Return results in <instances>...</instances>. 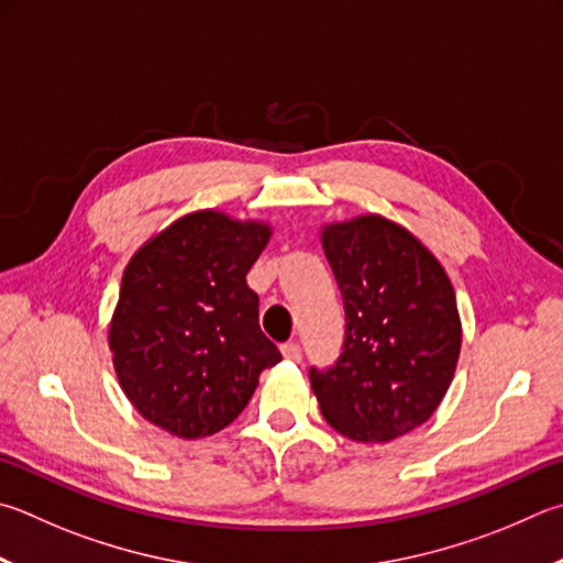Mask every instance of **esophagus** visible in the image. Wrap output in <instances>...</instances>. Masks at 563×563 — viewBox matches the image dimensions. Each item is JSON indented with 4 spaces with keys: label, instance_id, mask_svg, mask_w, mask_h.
Masks as SVG:
<instances>
[{
    "label": "esophagus",
    "instance_id": "34e87169",
    "mask_svg": "<svg viewBox=\"0 0 563 563\" xmlns=\"http://www.w3.org/2000/svg\"><path fill=\"white\" fill-rule=\"evenodd\" d=\"M283 356L285 360H290V362H302V350H300V344L298 342H288V344H283Z\"/></svg>",
    "mask_w": 563,
    "mask_h": 563
}]
</instances>
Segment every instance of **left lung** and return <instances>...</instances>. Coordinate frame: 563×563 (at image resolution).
<instances>
[{
  "label": "left lung",
  "instance_id": "8db88e82",
  "mask_svg": "<svg viewBox=\"0 0 563 563\" xmlns=\"http://www.w3.org/2000/svg\"><path fill=\"white\" fill-rule=\"evenodd\" d=\"M340 285V360L310 369L324 421L356 443H388L423 426L451 386L463 344L453 283L401 223L360 213L320 227Z\"/></svg>",
  "mask_w": 563,
  "mask_h": 563
}]
</instances>
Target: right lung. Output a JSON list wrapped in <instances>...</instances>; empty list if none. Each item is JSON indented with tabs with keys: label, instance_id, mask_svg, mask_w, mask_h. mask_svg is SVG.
Listing matches in <instances>:
<instances>
[{
	"label": "right lung",
	"instance_id": "add662e5",
	"mask_svg": "<svg viewBox=\"0 0 563 563\" xmlns=\"http://www.w3.org/2000/svg\"><path fill=\"white\" fill-rule=\"evenodd\" d=\"M273 227L197 209L132 253L108 324L122 394L145 421L181 441L239 418L280 352L258 324L246 275Z\"/></svg>",
	"mask_w": 563,
	"mask_h": 563
}]
</instances>
